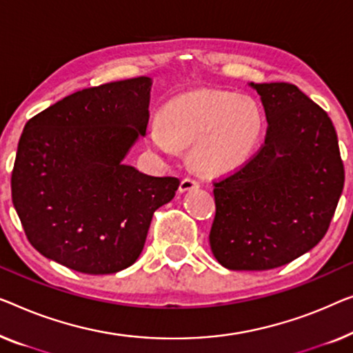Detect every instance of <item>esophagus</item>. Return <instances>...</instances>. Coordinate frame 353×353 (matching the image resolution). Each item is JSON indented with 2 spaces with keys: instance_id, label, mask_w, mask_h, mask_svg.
Masks as SVG:
<instances>
[{
  "instance_id": "esophagus-1",
  "label": "esophagus",
  "mask_w": 353,
  "mask_h": 353,
  "mask_svg": "<svg viewBox=\"0 0 353 353\" xmlns=\"http://www.w3.org/2000/svg\"><path fill=\"white\" fill-rule=\"evenodd\" d=\"M199 188V181L196 178H191V176H186L183 178L181 183H180V191L185 192V191H191V189H196Z\"/></svg>"
}]
</instances>
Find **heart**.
I'll use <instances>...</instances> for the list:
<instances>
[{"label": "heart", "instance_id": "b5f03b06", "mask_svg": "<svg viewBox=\"0 0 353 353\" xmlns=\"http://www.w3.org/2000/svg\"><path fill=\"white\" fill-rule=\"evenodd\" d=\"M263 122L261 108L247 95L197 90L167 103L151 124L148 139L162 154L192 145V162L201 170L226 173L252 157Z\"/></svg>", "mask_w": 353, "mask_h": 353}]
</instances>
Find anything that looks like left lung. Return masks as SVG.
<instances>
[{"label":"left lung","instance_id":"8db88e82","mask_svg":"<svg viewBox=\"0 0 353 353\" xmlns=\"http://www.w3.org/2000/svg\"><path fill=\"white\" fill-rule=\"evenodd\" d=\"M261 95L265 140L252 159L213 181L210 247L231 270H268L312 250L344 188L338 135L319 105L290 83L250 84Z\"/></svg>","mask_w":353,"mask_h":353}]
</instances>
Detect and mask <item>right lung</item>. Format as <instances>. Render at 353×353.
<instances>
[{
	"mask_svg": "<svg viewBox=\"0 0 353 353\" xmlns=\"http://www.w3.org/2000/svg\"><path fill=\"white\" fill-rule=\"evenodd\" d=\"M150 90L146 76L83 89L25 124L12 203L43 256L92 275L119 272L140 256L152 214L180 185L122 162L146 134Z\"/></svg>",
	"mask_w": 353,
	"mask_h": 353,
	"instance_id": "1",
	"label": "right lung"
}]
</instances>
